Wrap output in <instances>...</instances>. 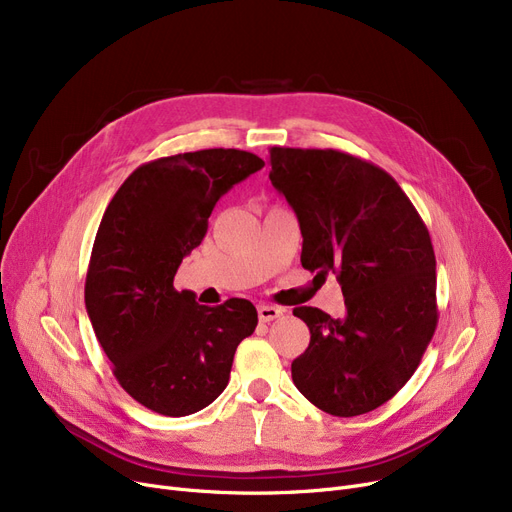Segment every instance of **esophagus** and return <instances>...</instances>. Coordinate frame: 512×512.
Masks as SVG:
<instances>
[{
    "label": "esophagus",
    "instance_id": "1",
    "mask_svg": "<svg viewBox=\"0 0 512 512\" xmlns=\"http://www.w3.org/2000/svg\"><path fill=\"white\" fill-rule=\"evenodd\" d=\"M257 313H259V319L265 321V324H267V321L278 319L284 311H282L280 307H274V305H259V307H257Z\"/></svg>",
    "mask_w": 512,
    "mask_h": 512
}]
</instances>
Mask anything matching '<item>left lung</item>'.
<instances>
[{
  "label": "left lung",
  "instance_id": "8db88e82",
  "mask_svg": "<svg viewBox=\"0 0 512 512\" xmlns=\"http://www.w3.org/2000/svg\"><path fill=\"white\" fill-rule=\"evenodd\" d=\"M270 180L303 234L305 270L336 274L346 315L297 307L311 340L292 382L321 411L382 407L415 373L438 324L436 255L417 209L382 168L336 149H270Z\"/></svg>",
  "mask_w": 512,
  "mask_h": 512
}]
</instances>
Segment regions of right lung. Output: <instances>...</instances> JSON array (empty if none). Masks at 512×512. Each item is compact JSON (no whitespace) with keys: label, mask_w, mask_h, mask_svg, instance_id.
<instances>
[{"label":"right lung","mask_w":512,"mask_h":512,"mask_svg":"<svg viewBox=\"0 0 512 512\" xmlns=\"http://www.w3.org/2000/svg\"><path fill=\"white\" fill-rule=\"evenodd\" d=\"M263 166L240 149L161 157L134 170L103 213L87 313L120 386L159 415L211 405L228 386L236 346L255 332L253 303L199 305L195 292L174 288V276L201 245L215 203Z\"/></svg>","instance_id":"right-lung-1"}]
</instances>
